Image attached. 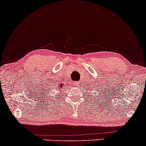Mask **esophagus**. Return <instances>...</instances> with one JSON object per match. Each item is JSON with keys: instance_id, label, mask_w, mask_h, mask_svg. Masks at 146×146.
I'll use <instances>...</instances> for the list:
<instances>
[{"instance_id": "34e87169", "label": "esophagus", "mask_w": 146, "mask_h": 146, "mask_svg": "<svg viewBox=\"0 0 146 146\" xmlns=\"http://www.w3.org/2000/svg\"><path fill=\"white\" fill-rule=\"evenodd\" d=\"M75 86L76 87H79L80 86V82H75Z\"/></svg>"}]
</instances>
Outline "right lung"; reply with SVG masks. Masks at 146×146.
<instances>
[{"mask_svg": "<svg viewBox=\"0 0 146 146\" xmlns=\"http://www.w3.org/2000/svg\"><path fill=\"white\" fill-rule=\"evenodd\" d=\"M62 85H63V84H61L60 86V88H62Z\"/></svg>", "mask_w": 146, "mask_h": 146, "instance_id": "right-lung-1", "label": "right lung"}]
</instances>
